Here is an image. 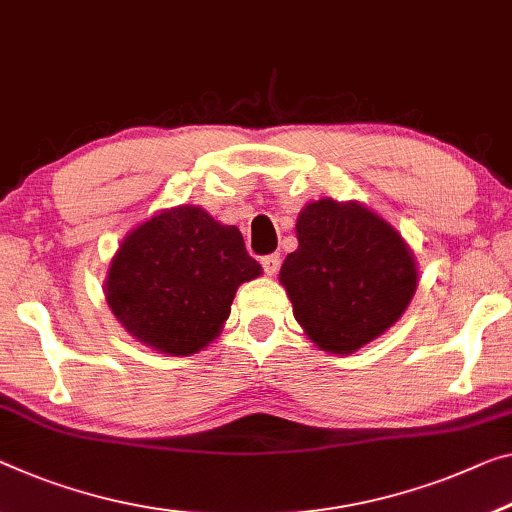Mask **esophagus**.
I'll return each mask as SVG.
<instances>
[{
    "mask_svg": "<svg viewBox=\"0 0 512 512\" xmlns=\"http://www.w3.org/2000/svg\"><path fill=\"white\" fill-rule=\"evenodd\" d=\"M261 265H263V270L267 274H274V272L279 270V265H281V256L279 254H267V256L261 258Z\"/></svg>",
    "mask_w": 512,
    "mask_h": 512,
    "instance_id": "obj_1",
    "label": "esophagus"
}]
</instances>
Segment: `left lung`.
<instances>
[{"instance_id":"1","label":"left lung","mask_w":512,"mask_h":512,"mask_svg":"<svg viewBox=\"0 0 512 512\" xmlns=\"http://www.w3.org/2000/svg\"><path fill=\"white\" fill-rule=\"evenodd\" d=\"M297 240L281 265V283L318 348L350 355L403 316L416 265L384 219L359 203L320 199L297 217Z\"/></svg>"}]
</instances>
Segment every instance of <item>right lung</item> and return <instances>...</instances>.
I'll list each match as a JSON object with an SVG mask.
<instances>
[{
  "mask_svg": "<svg viewBox=\"0 0 512 512\" xmlns=\"http://www.w3.org/2000/svg\"><path fill=\"white\" fill-rule=\"evenodd\" d=\"M261 265L242 233L206 210L178 206L123 240L107 277V302L128 332L167 355H194L229 318L240 283Z\"/></svg>",
  "mask_w": 512,
  "mask_h": 512,
  "instance_id": "right-lung-1",
  "label": "right lung"
}]
</instances>
